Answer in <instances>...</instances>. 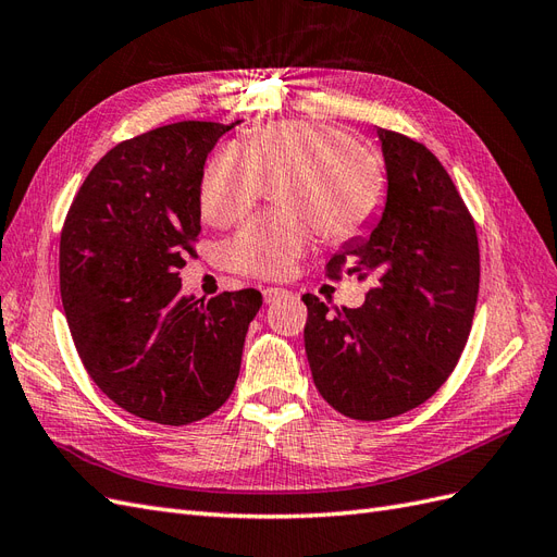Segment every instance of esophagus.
<instances>
[{
    "label": "esophagus",
    "mask_w": 557,
    "mask_h": 557,
    "mask_svg": "<svg viewBox=\"0 0 557 557\" xmlns=\"http://www.w3.org/2000/svg\"><path fill=\"white\" fill-rule=\"evenodd\" d=\"M262 295H264L267 305H274V301H278V299H283V297H288L290 293L285 290V288H278V285H269V288L262 290Z\"/></svg>",
    "instance_id": "obj_1"
}]
</instances>
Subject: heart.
<instances>
[{
    "mask_svg": "<svg viewBox=\"0 0 557 557\" xmlns=\"http://www.w3.org/2000/svg\"><path fill=\"white\" fill-rule=\"evenodd\" d=\"M276 185L283 211L250 221L230 242L234 272L278 278L315 239L342 244L372 221L383 197L379 158L342 129L315 121H285L252 129L237 150L221 148L201 174V213L230 227Z\"/></svg>",
    "mask_w": 557,
    "mask_h": 557,
    "instance_id": "1",
    "label": "heart"
}]
</instances>
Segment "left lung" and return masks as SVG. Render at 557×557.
Here are the masks:
<instances>
[{
    "mask_svg": "<svg viewBox=\"0 0 557 557\" xmlns=\"http://www.w3.org/2000/svg\"><path fill=\"white\" fill-rule=\"evenodd\" d=\"M385 205L327 262L376 285L358 309L305 295V348L318 393L356 420L430 399L460 360L479 297V239L462 197L430 150L376 127Z\"/></svg>",
    "mask_w": 557,
    "mask_h": 557,
    "instance_id": "obj_1",
    "label": "left lung"
}]
</instances>
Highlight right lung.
<instances>
[{
    "mask_svg": "<svg viewBox=\"0 0 557 557\" xmlns=\"http://www.w3.org/2000/svg\"><path fill=\"white\" fill-rule=\"evenodd\" d=\"M234 125L183 121L117 144L64 221L60 293L83 367L150 423L188 425L223 407L262 307L250 288L209 301L181 293L205 162Z\"/></svg>",
    "mask_w": 557,
    "mask_h": 557,
    "instance_id": "right-lung-1",
    "label": "right lung"
}]
</instances>
